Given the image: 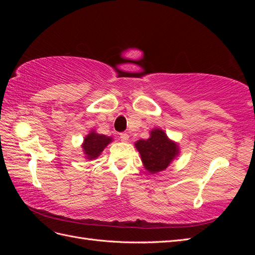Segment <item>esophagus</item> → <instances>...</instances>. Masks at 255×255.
<instances>
[{"label":"esophagus","mask_w":255,"mask_h":255,"mask_svg":"<svg viewBox=\"0 0 255 255\" xmlns=\"http://www.w3.org/2000/svg\"><path fill=\"white\" fill-rule=\"evenodd\" d=\"M128 138H129V136H128L127 133H121V134H120V139H121V141L127 142V141H128Z\"/></svg>","instance_id":"esophagus-1"}]
</instances>
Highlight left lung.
I'll use <instances>...</instances> for the list:
<instances>
[{
    "instance_id": "obj_1",
    "label": "left lung",
    "mask_w": 255,
    "mask_h": 255,
    "mask_svg": "<svg viewBox=\"0 0 255 255\" xmlns=\"http://www.w3.org/2000/svg\"><path fill=\"white\" fill-rule=\"evenodd\" d=\"M142 164L150 173L163 171L179 155V145L170 140L160 128H153L148 139L135 142Z\"/></svg>"
}]
</instances>
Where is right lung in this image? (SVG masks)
Returning <instances> with one entry per match:
<instances>
[{"label": "right lung", "instance_id": "right-lung-1", "mask_svg": "<svg viewBox=\"0 0 255 255\" xmlns=\"http://www.w3.org/2000/svg\"><path fill=\"white\" fill-rule=\"evenodd\" d=\"M113 138L107 137L102 134H98L95 130L91 132L85 137L84 142L82 144V148L84 151V154L87 159H95L97 158L101 152L104 150L105 146L112 142Z\"/></svg>", "mask_w": 255, "mask_h": 255}]
</instances>
